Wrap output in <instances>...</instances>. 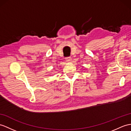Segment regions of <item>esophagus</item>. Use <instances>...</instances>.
Returning <instances> with one entry per match:
<instances>
[{"instance_id": "obj_1", "label": "esophagus", "mask_w": 131, "mask_h": 131, "mask_svg": "<svg viewBox=\"0 0 131 131\" xmlns=\"http://www.w3.org/2000/svg\"><path fill=\"white\" fill-rule=\"evenodd\" d=\"M66 62H69L71 60V57H67V58H66Z\"/></svg>"}]
</instances>
